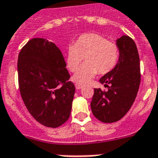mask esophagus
I'll return each instance as SVG.
<instances>
[{
  "mask_svg": "<svg viewBox=\"0 0 158 158\" xmlns=\"http://www.w3.org/2000/svg\"><path fill=\"white\" fill-rule=\"evenodd\" d=\"M76 88H77V89H81V88H82V85H79V84H76Z\"/></svg>",
  "mask_w": 158,
  "mask_h": 158,
  "instance_id": "esophagus-1",
  "label": "esophagus"
}]
</instances>
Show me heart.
I'll return each mask as SVG.
<instances>
[{
  "mask_svg": "<svg viewBox=\"0 0 158 158\" xmlns=\"http://www.w3.org/2000/svg\"><path fill=\"white\" fill-rule=\"evenodd\" d=\"M119 48L107 38L96 33H88L78 37L67 50L66 64L70 72H76L84 59L83 64L73 77L79 85H86L97 73L104 75L110 73L119 59Z\"/></svg>",
  "mask_w": 158,
  "mask_h": 158,
  "instance_id": "obj_1",
  "label": "heart"
}]
</instances>
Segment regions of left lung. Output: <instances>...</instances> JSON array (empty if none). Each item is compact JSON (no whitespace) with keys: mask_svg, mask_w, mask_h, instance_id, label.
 I'll list each match as a JSON object with an SVG mask.
<instances>
[{"mask_svg":"<svg viewBox=\"0 0 158 158\" xmlns=\"http://www.w3.org/2000/svg\"><path fill=\"white\" fill-rule=\"evenodd\" d=\"M119 60L114 69L99 79L108 87L94 89L90 103L92 113L105 123L119 121L130 110L135 99L140 84L139 56L135 41L128 36L117 40Z\"/></svg>","mask_w":158,"mask_h":158,"instance_id":"1","label":"left lung"}]
</instances>
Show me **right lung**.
<instances>
[{
  "mask_svg": "<svg viewBox=\"0 0 158 158\" xmlns=\"http://www.w3.org/2000/svg\"><path fill=\"white\" fill-rule=\"evenodd\" d=\"M66 66L60 50L46 39H31L19 54L21 97L30 114L45 127H60L71 114L75 85Z\"/></svg>",
  "mask_w": 158,
  "mask_h": 158,
  "instance_id": "add662e5",
  "label": "right lung"
}]
</instances>
